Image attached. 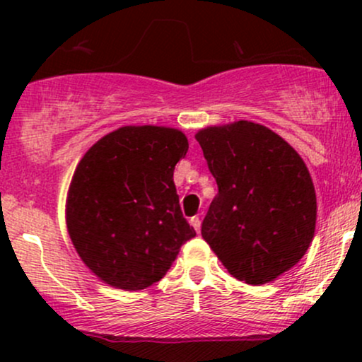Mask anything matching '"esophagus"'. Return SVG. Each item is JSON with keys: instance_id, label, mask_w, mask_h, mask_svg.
Segmentation results:
<instances>
[{"instance_id": "34e87169", "label": "esophagus", "mask_w": 362, "mask_h": 362, "mask_svg": "<svg viewBox=\"0 0 362 362\" xmlns=\"http://www.w3.org/2000/svg\"><path fill=\"white\" fill-rule=\"evenodd\" d=\"M190 224H192L194 226V230L197 231H201V218H199V216H194V218H190Z\"/></svg>"}]
</instances>
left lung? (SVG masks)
I'll return each mask as SVG.
<instances>
[{"label":"left lung","instance_id":"1","mask_svg":"<svg viewBox=\"0 0 362 362\" xmlns=\"http://www.w3.org/2000/svg\"><path fill=\"white\" fill-rule=\"evenodd\" d=\"M195 139L218 184L202 238L238 281H276L301 260L315 235L317 194L305 161L288 141L250 120L201 129Z\"/></svg>","mask_w":362,"mask_h":362}]
</instances>
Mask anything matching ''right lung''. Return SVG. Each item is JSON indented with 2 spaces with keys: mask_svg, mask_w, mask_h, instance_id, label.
<instances>
[{
  "mask_svg": "<svg viewBox=\"0 0 362 362\" xmlns=\"http://www.w3.org/2000/svg\"><path fill=\"white\" fill-rule=\"evenodd\" d=\"M187 149L178 129L124 126L80 160L66 199V224L83 264L105 284L146 289L195 236L173 184Z\"/></svg>",
  "mask_w": 362,
  "mask_h": 362,
  "instance_id": "right-lung-1",
  "label": "right lung"
}]
</instances>
